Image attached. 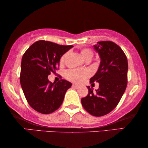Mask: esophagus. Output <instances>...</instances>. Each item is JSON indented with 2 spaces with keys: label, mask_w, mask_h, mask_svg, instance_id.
<instances>
[{
  "label": "esophagus",
  "mask_w": 148,
  "mask_h": 148,
  "mask_svg": "<svg viewBox=\"0 0 148 148\" xmlns=\"http://www.w3.org/2000/svg\"><path fill=\"white\" fill-rule=\"evenodd\" d=\"M73 88H75L77 89V88H79V86H78V85H77V84H73Z\"/></svg>",
  "instance_id": "esophagus-1"
}]
</instances>
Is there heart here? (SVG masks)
<instances>
[{
	"label": "heart",
	"mask_w": 148,
	"mask_h": 148,
	"mask_svg": "<svg viewBox=\"0 0 148 148\" xmlns=\"http://www.w3.org/2000/svg\"><path fill=\"white\" fill-rule=\"evenodd\" d=\"M82 55L85 60L88 58H92L94 55L92 50L89 48H85L82 50ZM67 55V53L64 54L60 59V63L62 64L65 60V58ZM90 71L88 70H77V69H70L65 72V75L66 78L72 81V82L80 83L82 82L85 78L90 75Z\"/></svg>",
	"instance_id": "obj_1"
}]
</instances>
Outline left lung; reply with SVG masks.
<instances>
[{"label": "left lung", "instance_id": "1", "mask_svg": "<svg viewBox=\"0 0 148 148\" xmlns=\"http://www.w3.org/2000/svg\"><path fill=\"white\" fill-rule=\"evenodd\" d=\"M94 48L100 56V64L90 83H99V88L93 92V89L87 86L88 94L81 102L90 114L102 116L117 106L126 90L128 62L123 50L112 42H98Z\"/></svg>", "mask_w": 148, "mask_h": 148}]
</instances>
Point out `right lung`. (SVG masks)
I'll use <instances>...</instances> for the list:
<instances>
[{"mask_svg": "<svg viewBox=\"0 0 148 148\" xmlns=\"http://www.w3.org/2000/svg\"><path fill=\"white\" fill-rule=\"evenodd\" d=\"M73 46L58 45L39 40L24 53L21 60L20 83L30 106L42 114H50L59 108L71 83L61 79L52 83L48 77L56 72L60 57Z\"/></svg>", "mask_w": 148, "mask_h": 148, "instance_id": "right-lung-1", "label": "right lung"}]
</instances>
